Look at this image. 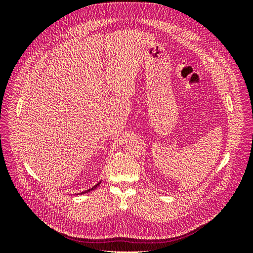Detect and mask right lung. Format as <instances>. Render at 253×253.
Returning a JSON list of instances; mask_svg holds the SVG:
<instances>
[{"mask_svg":"<svg viewBox=\"0 0 253 253\" xmlns=\"http://www.w3.org/2000/svg\"><path fill=\"white\" fill-rule=\"evenodd\" d=\"M100 183H101V181H99L98 183H97V185H95L94 187H91L90 189H88V190H85V191H83V192H81V193H79V194H84V193H87V192H89V191H93V190H95L99 185H100ZM78 195V194H77Z\"/></svg>","mask_w":253,"mask_h":253,"instance_id":"right-lung-1","label":"right lung"}]
</instances>
